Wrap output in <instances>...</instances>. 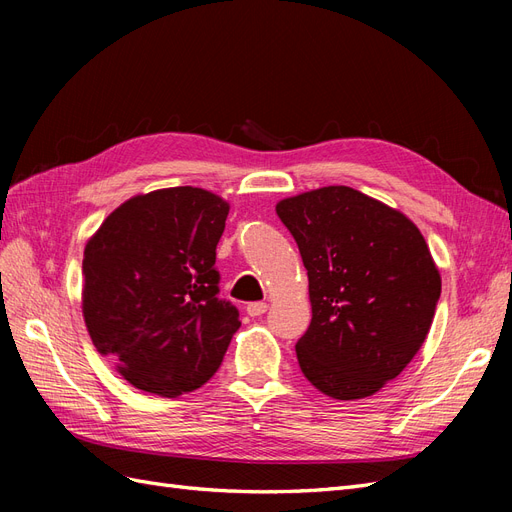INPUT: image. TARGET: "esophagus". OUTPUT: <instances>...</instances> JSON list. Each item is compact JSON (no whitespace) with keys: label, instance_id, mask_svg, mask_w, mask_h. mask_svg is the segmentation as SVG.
Here are the masks:
<instances>
[{"label":"esophagus","instance_id":"1","mask_svg":"<svg viewBox=\"0 0 512 512\" xmlns=\"http://www.w3.org/2000/svg\"><path fill=\"white\" fill-rule=\"evenodd\" d=\"M267 303H262V301H256V303H250L247 305V314H250L252 318H258V316H262L267 312Z\"/></svg>","mask_w":512,"mask_h":512}]
</instances>
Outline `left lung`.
I'll use <instances>...</instances> for the list:
<instances>
[{
    "label": "left lung",
    "mask_w": 512,
    "mask_h": 512,
    "mask_svg": "<svg viewBox=\"0 0 512 512\" xmlns=\"http://www.w3.org/2000/svg\"><path fill=\"white\" fill-rule=\"evenodd\" d=\"M275 211L309 280L301 371L333 399L378 393L421 350L440 299V271L421 230L348 185L284 198Z\"/></svg>",
    "instance_id": "1"
}]
</instances>
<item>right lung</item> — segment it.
Here are the masks:
<instances>
[{"instance_id": "add662e5", "label": "right lung", "mask_w": 512, "mask_h": 512, "mask_svg": "<svg viewBox=\"0 0 512 512\" xmlns=\"http://www.w3.org/2000/svg\"><path fill=\"white\" fill-rule=\"evenodd\" d=\"M228 211L203 188H164L126 200L87 241V331L134 389L179 397L222 365L241 327L237 307L218 299L215 247Z\"/></svg>"}]
</instances>
